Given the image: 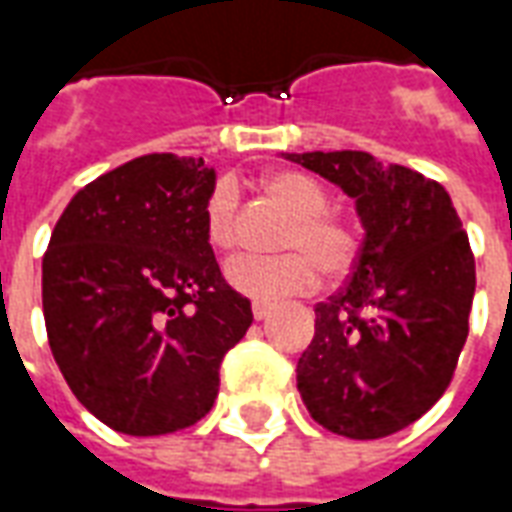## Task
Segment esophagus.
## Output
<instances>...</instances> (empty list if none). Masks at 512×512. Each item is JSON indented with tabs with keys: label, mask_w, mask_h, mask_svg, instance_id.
<instances>
[{
	"label": "esophagus",
	"mask_w": 512,
	"mask_h": 512,
	"mask_svg": "<svg viewBox=\"0 0 512 512\" xmlns=\"http://www.w3.org/2000/svg\"><path fill=\"white\" fill-rule=\"evenodd\" d=\"M271 307H274V304H268V301H252V315H255V321H263V318H268Z\"/></svg>",
	"instance_id": "obj_1"
}]
</instances>
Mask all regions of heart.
<instances>
[{"instance_id":"b5f03b06","label":"heart","mask_w":512,"mask_h":512,"mask_svg":"<svg viewBox=\"0 0 512 512\" xmlns=\"http://www.w3.org/2000/svg\"><path fill=\"white\" fill-rule=\"evenodd\" d=\"M266 191L293 216L277 257H238L224 277L227 285L257 301H274L307 293L318 285L321 271L329 279L345 277L359 257L356 227L329 211V189L321 180L296 169H279L263 180ZM205 238L216 252L238 244V194L230 180L216 183L205 202Z\"/></svg>"}]
</instances>
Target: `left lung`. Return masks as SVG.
Returning a JSON list of instances; mask_svg holds the SVG:
<instances>
[{
    "label": "left lung",
    "mask_w": 512,
    "mask_h": 512,
    "mask_svg": "<svg viewBox=\"0 0 512 512\" xmlns=\"http://www.w3.org/2000/svg\"><path fill=\"white\" fill-rule=\"evenodd\" d=\"M356 200L365 241L340 293L315 307L296 381L312 419L384 439L450 386L469 334L474 255L441 183L362 150L288 153Z\"/></svg>",
    "instance_id": "8db88e82"
}]
</instances>
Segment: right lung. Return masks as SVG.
Returning <instances> with one entry per match:
<instances>
[{"mask_svg": "<svg viewBox=\"0 0 512 512\" xmlns=\"http://www.w3.org/2000/svg\"><path fill=\"white\" fill-rule=\"evenodd\" d=\"M202 158L150 153L87 183L43 255L51 354L93 417L128 436L200 422L252 326L205 238Z\"/></svg>", "mask_w": 512, "mask_h": 512, "instance_id": "right-lung-1", "label": "right lung"}]
</instances>
